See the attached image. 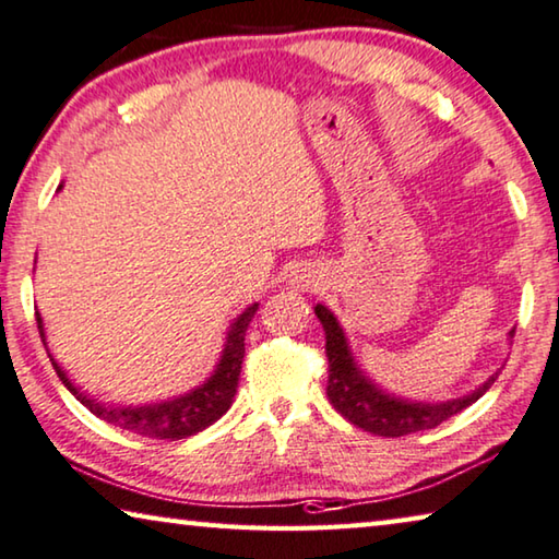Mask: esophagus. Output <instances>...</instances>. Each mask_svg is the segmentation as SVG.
<instances>
[{
	"label": "esophagus",
	"instance_id": "1",
	"mask_svg": "<svg viewBox=\"0 0 559 559\" xmlns=\"http://www.w3.org/2000/svg\"><path fill=\"white\" fill-rule=\"evenodd\" d=\"M288 283L296 290H306V288H311L313 283H316V273L311 269H298V271L290 273V281Z\"/></svg>",
	"mask_w": 559,
	"mask_h": 559
}]
</instances>
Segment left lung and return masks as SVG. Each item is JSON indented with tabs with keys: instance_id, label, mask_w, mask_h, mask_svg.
<instances>
[{
	"instance_id": "8db88e82",
	"label": "left lung",
	"mask_w": 559,
	"mask_h": 559,
	"mask_svg": "<svg viewBox=\"0 0 559 559\" xmlns=\"http://www.w3.org/2000/svg\"><path fill=\"white\" fill-rule=\"evenodd\" d=\"M318 321L325 331V356H328V401L338 411L345 420H350L356 428L373 432L383 438H401L411 432L438 428L442 420L453 418L467 405H473L477 397L487 393V388L495 383L498 373H492L480 388L463 397H453L445 403H418L395 397L378 388L362 370L358 368L353 350L345 338L343 328L323 304L316 306ZM515 331H510V338Z\"/></svg>"
}]
</instances>
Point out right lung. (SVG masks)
I'll list each match as a JSON object with an SVG mask.
<instances>
[{
    "instance_id": "1",
    "label": "right lung",
    "mask_w": 559,
    "mask_h": 559,
    "mask_svg": "<svg viewBox=\"0 0 559 559\" xmlns=\"http://www.w3.org/2000/svg\"><path fill=\"white\" fill-rule=\"evenodd\" d=\"M61 189V186H59ZM259 311V304L248 306L246 311L236 318L226 333V343H224V353H221L218 366L214 373H211L209 380H203V385L193 388L186 395L171 397V401L164 403H148V405H106L96 397L86 395L84 391L72 383L67 378L64 368L51 358V366H55L57 376L61 383L69 388L79 403L88 407L96 418H102L106 423L117 425L121 430L134 432V436L141 438H156V440H181L189 436H197V432L206 430L209 425H214L221 415H224L228 407L234 403L236 388H238V376H241V362H243V341H246V328L251 323V318ZM37 325H39V335L44 345H47V338H44V323L41 316L37 313Z\"/></svg>"
}]
</instances>
